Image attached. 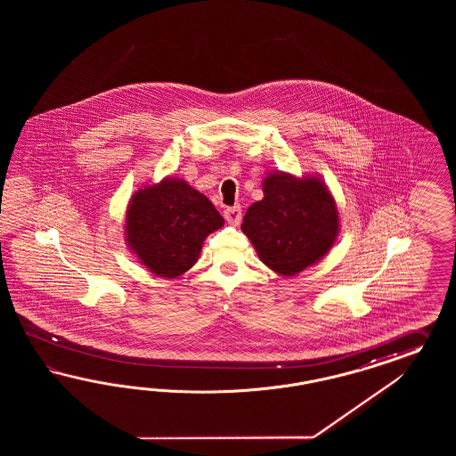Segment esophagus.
<instances>
[{
	"mask_svg": "<svg viewBox=\"0 0 456 456\" xmlns=\"http://www.w3.org/2000/svg\"><path fill=\"white\" fill-rule=\"evenodd\" d=\"M224 219L229 222L231 225H237L239 222L242 221V208H240V206L225 208L224 210Z\"/></svg>",
	"mask_w": 456,
	"mask_h": 456,
	"instance_id": "1",
	"label": "esophagus"
}]
</instances>
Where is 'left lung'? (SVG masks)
<instances>
[{"instance_id": "8db88e82", "label": "left lung", "mask_w": 456, "mask_h": 456, "mask_svg": "<svg viewBox=\"0 0 456 456\" xmlns=\"http://www.w3.org/2000/svg\"><path fill=\"white\" fill-rule=\"evenodd\" d=\"M264 199L248 208L242 231L261 261L282 276L318 263L338 234V210L316 179L277 174L264 180Z\"/></svg>"}]
</instances>
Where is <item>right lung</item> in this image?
<instances>
[{"instance_id": "obj_1", "label": "right lung", "mask_w": 456, "mask_h": 456, "mask_svg": "<svg viewBox=\"0 0 456 456\" xmlns=\"http://www.w3.org/2000/svg\"><path fill=\"white\" fill-rule=\"evenodd\" d=\"M222 224L206 195L183 180L167 179L134 195L126 240L153 274L170 279L197 263L204 239Z\"/></svg>"}]
</instances>
